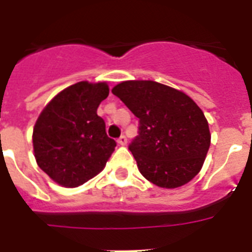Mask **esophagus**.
<instances>
[{
	"instance_id": "obj_1",
	"label": "esophagus",
	"mask_w": 252,
	"mask_h": 252,
	"mask_svg": "<svg viewBox=\"0 0 252 252\" xmlns=\"http://www.w3.org/2000/svg\"><path fill=\"white\" fill-rule=\"evenodd\" d=\"M118 142H119V145H126V136H124V134H122V136H120V137L118 138Z\"/></svg>"
}]
</instances>
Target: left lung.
<instances>
[{
  "label": "left lung",
  "mask_w": 252,
  "mask_h": 252,
  "mask_svg": "<svg viewBox=\"0 0 252 252\" xmlns=\"http://www.w3.org/2000/svg\"><path fill=\"white\" fill-rule=\"evenodd\" d=\"M112 94L138 118V134L128 148L142 175L162 188L193 179L211 145L199 106L182 91L154 81H126Z\"/></svg>",
  "instance_id": "8db88e82"
}]
</instances>
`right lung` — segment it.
<instances>
[{"label": "right lung", "instance_id": "add662e5", "mask_svg": "<svg viewBox=\"0 0 252 252\" xmlns=\"http://www.w3.org/2000/svg\"><path fill=\"white\" fill-rule=\"evenodd\" d=\"M108 93L104 82L82 81L59 93L41 111L33 128V153L56 183L78 187L106 166L116 141L107 136L96 110Z\"/></svg>", "mask_w": 252, "mask_h": 252}]
</instances>
